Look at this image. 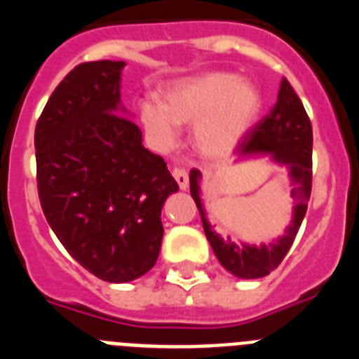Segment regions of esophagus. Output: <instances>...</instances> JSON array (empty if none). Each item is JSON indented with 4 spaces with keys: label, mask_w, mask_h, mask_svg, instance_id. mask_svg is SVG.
<instances>
[{
    "label": "esophagus",
    "mask_w": 359,
    "mask_h": 359,
    "mask_svg": "<svg viewBox=\"0 0 359 359\" xmlns=\"http://www.w3.org/2000/svg\"><path fill=\"white\" fill-rule=\"evenodd\" d=\"M172 176H174V180L177 182V185H180V189H182V190L189 189V174H187L185 170H183V169H172Z\"/></svg>",
    "instance_id": "esophagus-1"
}]
</instances>
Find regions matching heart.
I'll return each instance as SVG.
<instances>
[{"mask_svg":"<svg viewBox=\"0 0 359 359\" xmlns=\"http://www.w3.org/2000/svg\"><path fill=\"white\" fill-rule=\"evenodd\" d=\"M262 97L248 79L205 72L180 79L161 91V104L145 100L138 115L158 149L176 144L177 126H192V145L208 160L228 156L261 115Z\"/></svg>","mask_w":359,"mask_h":359,"instance_id":"obj_1","label":"heart"}]
</instances>
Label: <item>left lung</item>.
<instances>
[{
  "label": "left lung",
  "mask_w": 359,
  "mask_h": 359,
  "mask_svg": "<svg viewBox=\"0 0 359 359\" xmlns=\"http://www.w3.org/2000/svg\"><path fill=\"white\" fill-rule=\"evenodd\" d=\"M237 160L268 156L269 160L287 170L291 196L294 199L293 217L284 236L268 244H236L230 237L223 239L212 230L207 212L201 201V172L190 170V194L201 214L203 228L221 266L239 278H261L269 275L290 252L291 244L302 224L311 196V154H313V128L304 104L286 79H282L277 102L269 115L252 129L237 149Z\"/></svg>",
  "instance_id": "8db88e82"
}]
</instances>
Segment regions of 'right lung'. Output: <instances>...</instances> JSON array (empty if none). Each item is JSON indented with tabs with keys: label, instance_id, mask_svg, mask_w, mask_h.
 <instances>
[{
	"label": "right lung",
	"instance_id": "right-lung-1",
	"mask_svg": "<svg viewBox=\"0 0 359 359\" xmlns=\"http://www.w3.org/2000/svg\"><path fill=\"white\" fill-rule=\"evenodd\" d=\"M123 61L79 65L36 126L37 190L69 255L106 282H131L156 264L165 199L177 192L167 163L142 145L120 102Z\"/></svg>",
	"mask_w": 359,
	"mask_h": 359
}]
</instances>
